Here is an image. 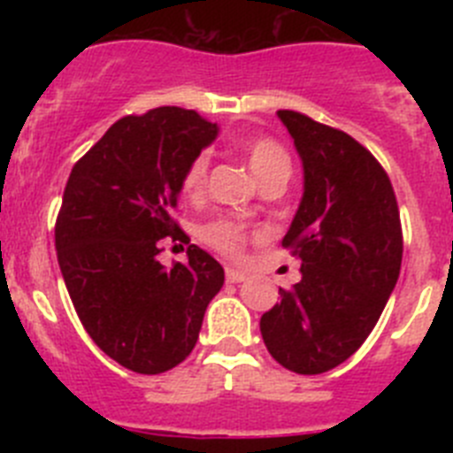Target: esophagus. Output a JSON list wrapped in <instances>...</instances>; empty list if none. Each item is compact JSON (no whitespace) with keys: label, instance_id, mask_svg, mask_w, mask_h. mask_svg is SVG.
<instances>
[{"label":"esophagus","instance_id":"obj_1","mask_svg":"<svg viewBox=\"0 0 453 453\" xmlns=\"http://www.w3.org/2000/svg\"><path fill=\"white\" fill-rule=\"evenodd\" d=\"M247 279L245 272L235 270V267H226V281L229 283H242Z\"/></svg>","mask_w":453,"mask_h":453}]
</instances>
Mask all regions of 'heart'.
<instances>
[{
	"label": "heart",
	"mask_w": 453,
	"mask_h": 453,
	"mask_svg": "<svg viewBox=\"0 0 453 453\" xmlns=\"http://www.w3.org/2000/svg\"><path fill=\"white\" fill-rule=\"evenodd\" d=\"M242 154H245L250 170L254 172V177L258 181H265L272 174H288L290 172V161L288 154L279 142L270 138H250L242 142ZM208 167H211V158L206 151L197 154L188 163L186 172L181 177V190L186 197H199L206 188ZM199 238L206 242L208 247L222 251L226 256H238L247 242L245 224L235 222L229 218H218L199 226Z\"/></svg>",
	"instance_id": "b5f03b06"
}]
</instances>
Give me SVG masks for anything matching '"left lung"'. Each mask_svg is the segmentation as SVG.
<instances>
[{
  "instance_id": "left-lung-1",
  "label": "left lung",
  "mask_w": 453,
  "mask_h": 453,
  "mask_svg": "<svg viewBox=\"0 0 453 453\" xmlns=\"http://www.w3.org/2000/svg\"><path fill=\"white\" fill-rule=\"evenodd\" d=\"M276 115L302 158L303 192L283 238L302 279L263 313L261 335L286 370L322 374L365 342L397 286L399 208L361 142L295 111Z\"/></svg>"
}]
</instances>
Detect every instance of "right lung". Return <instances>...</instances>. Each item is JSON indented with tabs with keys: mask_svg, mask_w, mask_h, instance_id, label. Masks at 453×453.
I'll list each match as a JSON object with an SVG mask.
<instances>
[{
	"mask_svg": "<svg viewBox=\"0 0 453 453\" xmlns=\"http://www.w3.org/2000/svg\"><path fill=\"white\" fill-rule=\"evenodd\" d=\"M219 127L195 111L154 108L122 118L72 167L56 219V251L83 329L115 363L161 374L195 349L208 303L224 283L213 256L156 261L158 240H188L170 218L188 163Z\"/></svg>",
	"mask_w": 453,
	"mask_h": 453,
	"instance_id": "right-lung-1",
	"label": "right lung"
}]
</instances>
